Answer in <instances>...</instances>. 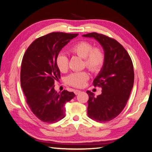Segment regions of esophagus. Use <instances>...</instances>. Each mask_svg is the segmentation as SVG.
<instances>
[{"label":"esophagus","mask_w":152,"mask_h":152,"mask_svg":"<svg viewBox=\"0 0 152 152\" xmlns=\"http://www.w3.org/2000/svg\"><path fill=\"white\" fill-rule=\"evenodd\" d=\"M80 93V91H79V90H75L74 91V93L75 94V95H77L78 94Z\"/></svg>","instance_id":"1"}]
</instances>
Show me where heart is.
<instances>
[{"label": "heart", "mask_w": 152, "mask_h": 152, "mask_svg": "<svg viewBox=\"0 0 152 152\" xmlns=\"http://www.w3.org/2000/svg\"><path fill=\"white\" fill-rule=\"evenodd\" d=\"M70 51L79 57L84 58V65L93 73H98L103 68L106 56L103 50L100 48H94L92 43L86 40H81L73 45ZM56 65L61 72H66L68 68V59L65 54L59 53L56 58ZM89 75L86 71L76 72L71 73L66 78L68 84L81 88L84 87Z\"/></svg>", "instance_id": "obj_1"}]
</instances>
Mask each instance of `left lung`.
I'll return each instance as SVG.
<instances>
[{"label":"left lung","mask_w":152,"mask_h":152,"mask_svg":"<svg viewBox=\"0 0 152 152\" xmlns=\"http://www.w3.org/2000/svg\"><path fill=\"white\" fill-rule=\"evenodd\" d=\"M94 38L102 45L106 56L104 65L93 81L102 87V94L94 97L90 91L87 115L97 122L112 121L125 108L134 84V73L131 58L127 50L114 39L93 32L82 35Z\"/></svg>","instance_id":"left-lung-1"}]
</instances>
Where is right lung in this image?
Returning <instances> with one entry per match:
<instances>
[{"mask_svg": "<svg viewBox=\"0 0 152 152\" xmlns=\"http://www.w3.org/2000/svg\"><path fill=\"white\" fill-rule=\"evenodd\" d=\"M79 35L53 32L35 39L23 57L20 80L29 108L40 121L54 123L65 117V103L75 96L73 92L54 90L60 79L56 58L61 49Z\"/></svg>", "mask_w": 152, "mask_h": 152, "instance_id": "right-lung-1", "label": "right lung"}]
</instances>
